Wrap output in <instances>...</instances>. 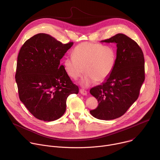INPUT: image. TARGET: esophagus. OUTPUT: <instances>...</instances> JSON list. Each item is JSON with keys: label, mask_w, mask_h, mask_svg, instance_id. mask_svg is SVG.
Segmentation results:
<instances>
[{"label": "esophagus", "mask_w": 160, "mask_h": 160, "mask_svg": "<svg viewBox=\"0 0 160 160\" xmlns=\"http://www.w3.org/2000/svg\"><path fill=\"white\" fill-rule=\"evenodd\" d=\"M80 92L82 95H87V94H88V92L86 90H84V89H80Z\"/></svg>", "instance_id": "obj_1"}]
</instances>
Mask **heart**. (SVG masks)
Here are the masks:
<instances>
[{"label": "heart", "mask_w": 160, "mask_h": 160, "mask_svg": "<svg viewBox=\"0 0 160 160\" xmlns=\"http://www.w3.org/2000/svg\"><path fill=\"white\" fill-rule=\"evenodd\" d=\"M117 60V51L112 45L84 42L73 50V55L63 61L67 74L76 79L86 72L80 81L83 87H88L96 81L103 82L112 73Z\"/></svg>", "instance_id": "heart-1"}]
</instances>
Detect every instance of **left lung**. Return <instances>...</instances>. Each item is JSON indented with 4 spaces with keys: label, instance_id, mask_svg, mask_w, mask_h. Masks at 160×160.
I'll return each mask as SVG.
<instances>
[{
    "label": "left lung",
    "instance_id": "obj_1",
    "mask_svg": "<svg viewBox=\"0 0 160 160\" xmlns=\"http://www.w3.org/2000/svg\"><path fill=\"white\" fill-rule=\"evenodd\" d=\"M101 42L117 44V60L109 78L90 89L98 106L89 112L98 119L109 120L123 115L138 98L145 79L144 58L138 43L124 34Z\"/></svg>",
    "mask_w": 160,
    "mask_h": 160
}]
</instances>
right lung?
<instances>
[{
	"label": "right lung",
	"mask_w": 160,
	"mask_h": 160,
	"mask_svg": "<svg viewBox=\"0 0 160 160\" xmlns=\"http://www.w3.org/2000/svg\"><path fill=\"white\" fill-rule=\"evenodd\" d=\"M73 44H62L49 35L39 33L21 48L15 76L19 99L39 120L50 122L60 118L66 112L68 97L79 92L60 64Z\"/></svg>",
	"instance_id": "add662e5"
}]
</instances>
